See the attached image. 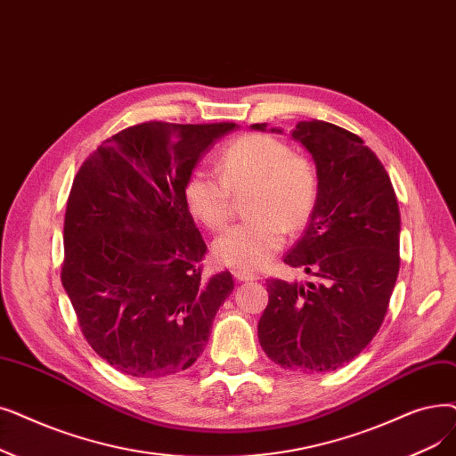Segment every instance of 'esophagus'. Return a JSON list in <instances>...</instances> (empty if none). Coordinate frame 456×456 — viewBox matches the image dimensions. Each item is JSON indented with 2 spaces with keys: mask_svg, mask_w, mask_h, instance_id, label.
<instances>
[{
  "mask_svg": "<svg viewBox=\"0 0 456 456\" xmlns=\"http://www.w3.org/2000/svg\"><path fill=\"white\" fill-rule=\"evenodd\" d=\"M232 275L236 281H256L259 280V275L251 273V272H244V270H232Z\"/></svg>",
  "mask_w": 456,
  "mask_h": 456,
  "instance_id": "esophagus-1",
  "label": "esophagus"
}]
</instances>
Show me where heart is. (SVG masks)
I'll use <instances>...</instances> for the list:
<instances>
[{"label": "heart", "instance_id": "1", "mask_svg": "<svg viewBox=\"0 0 456 456\" xmlns=\"http://www.w3.org/2000/svg\"><path fill=\"white\" fill-rule=\"evenodd\" d=\"M217 175L193 169L183 184L190 214L212 231L232 217V195L249 191V222L231 227L214 242V256L234 270L266 266L283 248L285 232L304 231L319 205V171L304 154H296L277 137L248 132L231 140L217 154Z\"/></svg>", "mask_w": 456, "mask_h": 456}]
</instances>
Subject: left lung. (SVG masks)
Wrapping results in <instances>:
<instances>
[{
  "label": "left lung",
  "mask_w": 456,
  "mask_h": 456,
  "mask_svg": "<svg viewBox=\"0 0 456 456\" xmlns=\"http://www.w3.org/2000/svg\"><path fill=\"white\" fill-rule=\"evenodd\" d=\"M292 137L313 156L321 195L283 261L319 281H266L259 343L283 369L328 372L352 362L384 322L401 266V212L387 171L360 135L311 118Z\"/></svg>",
  "instance_id": "1"
}]
</instances>
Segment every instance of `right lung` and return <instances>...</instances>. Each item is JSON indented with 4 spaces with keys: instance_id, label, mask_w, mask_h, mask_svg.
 <instances>
[{
    "instance_id": "1",
    "label": "right lung",
    "mask_w": 456,
    "mask_h": 456,
    "mask_svg": "<svg viewBox=\"0 0 456 456\" xmlns=\"http://www.w3.org/2000/svg\"><path fill=\"white\" fill-rule=\"evenodd\" d=\"M234 126L134 125L104 140L74 176L61 281L86 341L128 376L160 379L193 365L232 292L229 272L203 275L207 244L183 184Z\"/></svg>"
}]
</instances>
